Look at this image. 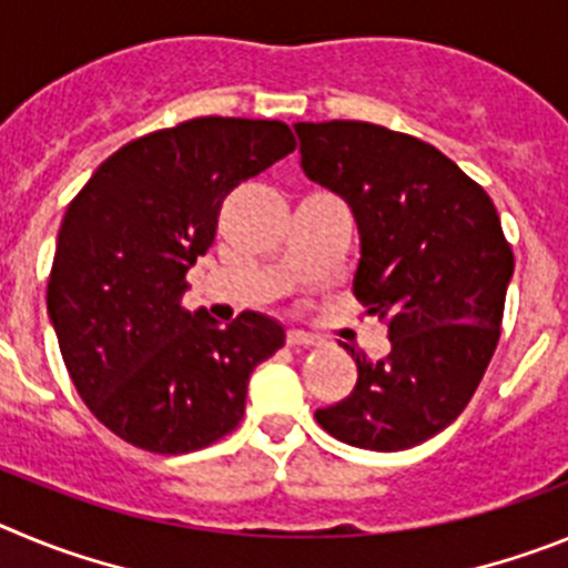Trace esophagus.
<instances>
[{"mask_svg": "<svg viewBox=\"0 0 568 568\" xmlns=\"http://www.w3.org/2000/svg\"><path fill=\"white\" fill-rule=\"evenodd\" d=\"M285 339H288V345H294V347H316V345H322L320 336L305 334V331H288V336H285Z\"/></svg>", "mask_w": 568, "mask_h": 568, "instance_id": "34e87169", "label": "esophagus"}]
</instances>
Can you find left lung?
<instances>
[{"mask_svg": "<svg viewBox=\"0 0 568 568\" xmlns=\"http://www.w3.org/2000/svg\"><path fill=\"white\" fill-rule=\"evenodd\" d=\"M294 130L305 175L354 212L356 300L390 328L379 362L345 345L359 379L316 422L362 449L416 447L462 416L493 359L513 248L487 192L436 146L367 121Z\"/></svg>", "mask_w": 568, "mask_h": 568, "instance_id": "obj_1", "label": "left lung"}]
</instances>
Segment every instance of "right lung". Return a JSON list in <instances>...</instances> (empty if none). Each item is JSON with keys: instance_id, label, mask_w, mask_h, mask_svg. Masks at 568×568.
Returning a JSON list of instances; mask_svg holds the SVG:
<instances>
[{"instance_id": "1", "label": "right lung", "mask_w": 568, "mask_h": 568, "mask_svg": "<svg viewBox=\"0 0 568 568\" xmlns=\"http://www.w3.org/2000/svg\"><path fill=\"white\" fill-rule=\"evenodd\" d=\"M283 121L192 119L106 158L64 212L48 316L75 390L132 447L178 456L232 433L248 376L283 347L277 320L226 328L181 308L223 197L294 152Z\"/></svg>"}]
</instances>
